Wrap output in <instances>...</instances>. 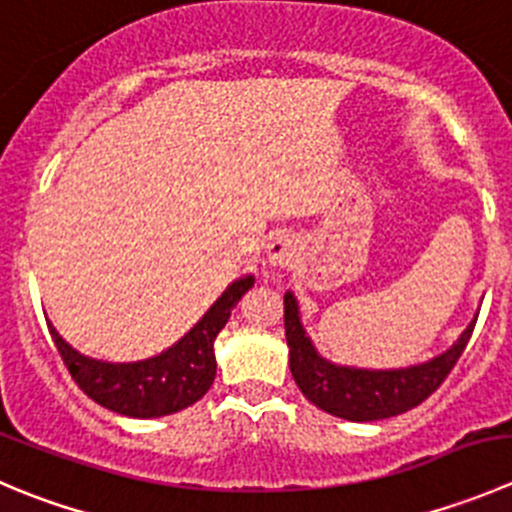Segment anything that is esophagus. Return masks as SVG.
<instances>
[{"mask_svg":"<svg viewBox=\"0 0 512 512\" xmlns=\"http://www.w3.org/2000/svg\"><path fill=\"white\" fill-rule=\"evenodd\" d=\"M300 260V242L290 232H280L267 245V262L272 267H295Z\"/></svg>","mask_w":512,"mask_h":512,"instance_id":"esophagus-1","label":"esophagus"}]
</instances>
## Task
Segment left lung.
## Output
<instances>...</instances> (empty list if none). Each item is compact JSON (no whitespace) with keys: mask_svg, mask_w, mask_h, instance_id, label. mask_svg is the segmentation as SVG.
<instances>
[{"mask_svg":"<svg viewBox=\"0 0 512 512\" xmlns=\"http://www.w3.org/2000/svg\"><path fill=\"white\" fill-rule=\"evenodd\" d=\"M478 320V317H475ZM475 320L463 330L450 350L428 362L398 370H365L335 365L315 350L300 322V307L292 292H285V337L290 347V370L297 388L312 405L335 418L352 423L393 418L428 400L463 355Z\"/></svg>","mask_w":512,"mask_h":512,"instance_id":"left-lung-1","label":"left lung"}]
</instances>
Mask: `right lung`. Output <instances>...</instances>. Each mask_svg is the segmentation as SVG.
I'll use <instances>...</instances> for the list:
<instances>
[{
    "label": "right lung",
    "mask_w": 512,
    "mask_h": 512,
    "mask_svg": "<svg viewBox=\"0 0 512 512\" xmlns=\"http://www.w3.org/2000/svg\"><path fill=\"white\" fill-rule=\"evenodd\" d=\"M252 285V275L232 282L182 340L150 360L102 362L67 345L52 322L49 335L72 380L87 398L127 418H162L190 408L212 388L217 372L215 337L230 320L232 307Z\"/></svg>",
    "instance_id": "1"
}]
</instances>
